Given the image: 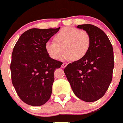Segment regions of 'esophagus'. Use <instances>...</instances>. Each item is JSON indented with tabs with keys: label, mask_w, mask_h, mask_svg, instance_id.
<instances>
[{
	"label": "esophagus",
	"mask_w": 123,
	"mask_h": 123,
	"mask_svg": "<svg viewBox=\"0 0 123 123\" xmlns=\"http://www.w3.org/2000/svg\"><path fill=\"white\" fill-rule=\"evenodd\" d=\"M67 65V64L66 63H63L62 65V66H61V67L62 68H65L66 67Z\"/></svg>",
	"instance_id": "34e87169"
}]
</instances>
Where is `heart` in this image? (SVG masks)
Returning a JSON list of instances; mask_svg holds the SVG:
<instances>
[{"mask_svg": "<svg viewBox=\"0 0 123 123\" xmlns=\"http://www.w3.org/2000/svg\"><path fill=\"white\" fill-rule=\"evenodd\" d=\"M54 42H47L45 49L49 56L55 60L63 58L65 60L79 61L84 58L91 45V37L86 30L75 27L62 28L54 37Z\"/></svg>", "mask_w": 123, "mask_h": 123, "instance_id": "heart-1", "label": "heart"}]
</instances>
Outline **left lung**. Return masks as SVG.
I'll return each mask as SVG.
<instances>
[{"label": "left lung", "instance_id": "obj_1", "mask_svg": "<svg viewBox=\"0 0 123 123\" xmlns=\"http://www.w3.org/2000/svg\"><path fill=\"white\" fill-rule=\"evenodd\" d=\"M77 28L89 33L90 48L84 58L69 63L64 72L76 97L86 102H95L105 95L112 79V46L107 35L98 27L84 24Z\"/></svg>", "mask_w": 123, "mask_h": 123}]
</instances>
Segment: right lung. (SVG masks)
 <instances>
[{
	"label": "right lung",
	"mask_w": 123,
	"mask_h": 123,
	"mask_svg": "<svg viewBox=\"0 0 123 123\" xmlns=\"http://www.w3.org/2000/svg\"><path fill=\"white\" fill-rule=\"evenodd\" d=\"M60 28L28 30L14 47L10 65L12 83L20 99L28 105H43L51 97L54 72L63 63L51 58L44 46Z\"/></svg>",
	"instance_id": "right-lung-1"
}]
</instances>
